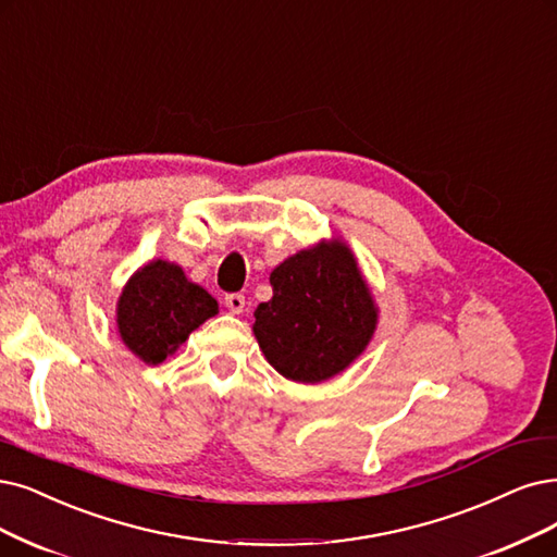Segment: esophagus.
Wrapping results in <instances>:
<instances>
[{
	"label": "esophagus",
	"mask_w": 557,
	"mask_h": 557,
	"mask_svg": "<svg viewBox=\"0 0 557 557\" xmlns=\"http://www.w3.org/2000/svg\"><path fill=\"white\" fill-rule=\"evenodd\" d=\"M224 305L230 307L232 314H240L245 310V296L243 294H230L224 298Z\"/></svg>",
	"instance_id": "obj_1"
}]
</instances>
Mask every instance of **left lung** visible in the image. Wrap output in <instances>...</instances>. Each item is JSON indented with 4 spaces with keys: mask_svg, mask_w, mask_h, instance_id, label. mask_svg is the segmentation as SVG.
I'll return each mask as SVG.
<instances>
[{
    "mask_svg": "<svg viewBox=\"0 0 557 557\" xmlns=\"http://www.w3.org/2000/svg\"><path fill=\"white\" fill-rule=\"evenodd\" d=\"M273 298L255 310L261 354L284 379L323 383L351 367L372 342L379 305L351 247L323 238L271 273Z\"/></svg>",
    "mask_w": 557,
    "mask_h": 557,
    "instance_id": "obj_1",
    "label": "left lung"
}]
</instances>
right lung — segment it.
I'll return each instance as SVG.
<instances>
[{
	"label": "right lung",
	"instance_id": "right-lung-1",
	"mask_svg": "<svg viewBox=\"0 0 557 557\" xmlns=\"http://www.w3.org/2000/svg\"><path fill=\"white\" fill-rule=\"evenodd\" d=\"M218 314V300L174 261L139 265L116 300V333L144 364H160Z\"/></svg>",
	"mask_w": 557,
	"mask_h": 557
}]
</instances>
